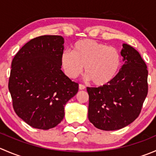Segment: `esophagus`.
<instances>
[{
    "instance_id": "esophagus-1",
    "label": "esophagus",
    "mask_w": 156,
    "mask_h": 156,
    "mask_svg": "<svg viewBox=\"0 0 156 156\" xmlns=\"http://www.w3.org/2000/svg\"><path fill=\"white\" fill-rule=\"evenodd\" d=\"M78 87H79V90H84V89H85V86L83 85V84H79Z\"/></svg>"
}]
</instances>
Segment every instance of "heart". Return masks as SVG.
Returning a JSON list of instances; mask_svg holds the SVG:
<instances>
[{
    "label": "heart",
    "instance_id": "1",
    "mask_svg": "<svg viewBox=\"0 0 156 156\" xmlns=\"http://www.w3.org/2000/svg\"><path fill=\"white\" fill-rule=\"evenodd\" d=\"M61 64L71 78L81 75L84 66L86 79L97 86H103L116 77L122 64V56L113 47L84 39L76 42L72 51L62 52Z\"/></svg>",
    "mask_w": 156,
    "mask_h": 156
}]
</instances>
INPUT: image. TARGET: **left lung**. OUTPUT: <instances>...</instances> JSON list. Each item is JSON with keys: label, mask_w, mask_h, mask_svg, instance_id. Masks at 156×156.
<instances>
[{"label": "left lung", "mask_w": 156, "mask_h": 156, "mask_svg": "<svg viewBox=\"0 0 156 156\" xmlns=\"http://www.w3.org/2000/svg\"><path fill=\"white\" fill-rule=\"evenodd\" d=\"M124 64L109 84L87 87L88 119L97 128L115 130L127 126L139 116L148 93V71L137 50L122 44Z\"/></svg>", "instance_id": "left-lung-1"}]
</instances>
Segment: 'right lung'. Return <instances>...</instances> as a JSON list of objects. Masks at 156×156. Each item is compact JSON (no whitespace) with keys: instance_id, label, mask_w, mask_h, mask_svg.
I'll list each match as a JSON object with an SVG mask.
<instances>
[{"instance_id":"right-lung-1","label":"right lung","mask_w":156,"mask_h":156,"mask_svg":"<svg viewBox=\"0 0 156 156\" xmlns=\"http://www.w3.org/2000/svg\"><path fill=\"white\" fill-rule=\"evenodd\" d=\"M64 38L31 39L14 56L9 90L17 115L34 128L48 130L63 119L64 106L78 93V84L61 70Z\"/></svg>"}]
</instances>
